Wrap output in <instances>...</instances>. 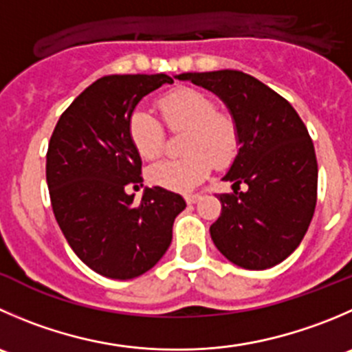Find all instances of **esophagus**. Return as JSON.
I'll return each mask as SVG.
<instances>
[{
    "label": "esophagus",
    "mask_w": 352,
    "mask_h": 352,
    "mask_svg": "<svg viewBox=\"0 0 352 352\" xmlns=\"http://www.w3.org/2000/svg\"><path fill=\"white\" fill-rule=\"evenodd\" d=\"M199 199H201L199 194H187V196H186L187 204H194V203H197Z\"/></svg>",
    "instance_id": "34e87169"
}]
</instances>
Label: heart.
Instances as JSON below:
<instances>
[{"mask_svg": "<svg viewBox=\"0 0 352 352\" xmlns=\"http://www.w3.org/2000/svg\"><path fill=\"white\" fill-rule=\"evenodd\" d=\"M166 127L187 129L184 138V158L165 160L149 170L155 186L170 190H189L208 177L211 162L223 166L239 149V127L234 118L217 110V103L197 89H177L158 100ZM129 139L144 160H155L162 153L165 132L162 124L144 108H135L129 117Z\"/></svg>", "mask_w": 352, "mask_h": 352, "instance_id": "obj_1", "label": "heart"}]
</instances>
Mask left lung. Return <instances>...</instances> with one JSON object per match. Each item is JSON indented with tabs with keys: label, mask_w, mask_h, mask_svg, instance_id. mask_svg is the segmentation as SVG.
I'll list each match as a JSON object with an SVG mask.
<instances>
[{
	"label": "left lung",
	"mask_w": 352,
	"mask_h": 352,
	"mask_svg": "<svg viewBox=\"0 0 352 352\" xmlns=\"http://www.w3.org/2000/svg\"><path fill=\"white\" fill-rule=\"evenodd\" d=\"M217 94L239 127V151L210 227L218 251L245 270H267L301 244L316 206L315 146L289 101L239 70L177 75ZM241 183L245 191H239Z\"/></svg>",
	"instance_id": "obj_1"
}]
</instances>
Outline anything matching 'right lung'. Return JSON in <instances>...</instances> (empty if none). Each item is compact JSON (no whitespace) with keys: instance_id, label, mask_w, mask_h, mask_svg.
<instances>
[{"instance_id":"1","label":"right lung","mask_w":352,"mask_h":352,"mask_svg":"<svg viewBox=\"0 0 352 352\" xmlns=\"http://www.w3.org/2000/svg\"><path fill=\"white\" fill-rule=\"evenodd\" d=\"M173 84L165 74L107 75L63 111L51 135L46 180L54 218L75 254L96 274L129 280L151 270L172 242L182 196L146 187L141 203L125 192L141 184V156L129 117L146 94ZM142 186V184H141Z\"/></svg>"}]
</instances>
